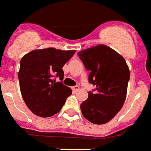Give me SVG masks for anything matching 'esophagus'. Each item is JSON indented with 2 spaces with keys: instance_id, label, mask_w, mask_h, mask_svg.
<instances>
[{
  "instance_id": "34e87169",
  "label": "esophagus",
  "mask_w": 151,
  "mask_h": 151,
  "mask_svg": "<svg viewBox=\"0 0 151 151\" xmlns=\"http://www.w3.org/2000/svg\"><path fill=\"white\" fill-rule=\"evenodd\" d=\"M72 89H73V91H78V89H79V87H78V86H73V88H72Z\"/></svg>"
}]
</instances>
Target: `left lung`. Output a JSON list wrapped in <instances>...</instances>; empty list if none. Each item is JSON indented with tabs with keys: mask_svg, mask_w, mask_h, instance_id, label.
Here are the masks:
<instances>
[{
	"mask_svg": "<svg viewBox=\"0 0 151 151\" xmlns=\"http://www.w3.org/2000/svg\"><path fill=\"white\" fill-rule=\"evenodd\" d=\"M86 69L88 82L96 88L88 91L81 104L82 113L95 124L112 119L122 109L126 99L130 71L125 60L105 45H98L78 52Z\"/></svg>",
	"mask_w": 151,
	"mask_h": 151,
	"instance_id": "left-lung-1",
	"label": "left lung"
}]
</instances>
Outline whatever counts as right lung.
Wrapping results in <instances>:
<instances>
[{
  "mask_svg": "<svg viewBox=\"0 0 151 151\" xmlns=\"http://www.w3.org/2000/svg\"><path fill=\"white\" fill-rule=\"evenodd\" d=\"M76 50L47 48L33 50L20 60L18 78L22 97L28 109L42 118L51 117L62 109L72 89L63 84V65ZM60 82H56L55 78Z\"/></svg>",
  "mask_w": 151,
  "mask_h": 151,
  "instance_id": "obj_1",
  "label": "right lung"
}]
</instances>
